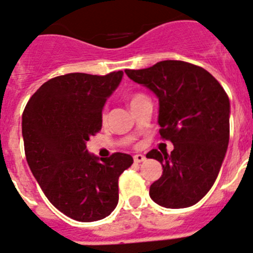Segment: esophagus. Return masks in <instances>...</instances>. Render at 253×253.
Segmentation results:
<instances>
[{
	"mask_svg": "<svg viewBox=\"0 0 253 253\" xmlns=\"http://www.w3.org/2000/svg\"><path fill=\"white\" fill-rule=\"evenodd\" d=\"M144 161H145V157L143 154L134 155V162H135V163H142V162Z\"/></svg>",
	"mask_w": 253,
	"mask_h": 253,
	"instance_id": "esophagus-1",
	"label": "esophagus"
}]
</instances>
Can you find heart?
<instances>
[{"instance_id": "1", "label": "heart", "mask_w": 253, "mask_h": 253, "mask_svg": "<svg viewBox=\"0 0 253 253\" xmlns=\"http://www.w3.org/2000/svg\"><path fill=\"white\" fill-rule=\"evenodd\" d=\"M143 98H144V96H143V95H134L133 98H131V101H130V104H131V103H134V101L139 100V99H143Z\"/></svg>"}]
</instances>
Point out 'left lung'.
<instances>
[{
  "instance_id": "obj_1",
  "label": "left lung",
  "mask_w": 253,
  "mask_h": 253,
  "mask_svg": "<svg viewBox=\"0 0 253 253\" xmlns=\"http://www.w3.org/2000/svg\"><path fill=\"white\" fill-rule=\"evenodd\" d=\"M125 74L157 95L159 133L174 145L170 154L157 149L147 154L163 167L162 177L150 185V198L166 208L196 205L212 188L228 147L226 91L207 70L178 60Z\"/></svg>"
}]
</instances>
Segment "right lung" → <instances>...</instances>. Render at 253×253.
<instances>
[{"label":"right lung","instance_id":"1","mask_svg":"<svg viewBox=\"0 0 253 253\" xmlns=\"http://www.w3.org/2000/svg\"><path fill=\"white\" fill-rule=\"evenodd\" d=\"M123 71L108 75L73 73L41 85L22 114V136L30 169L47 199L79 222L108 217L119 201L118 179L131 155L90 154L86 142L101 129L106 99Z\"/></svg>","mask_w":253,"mask_h":253}]
</instances>
